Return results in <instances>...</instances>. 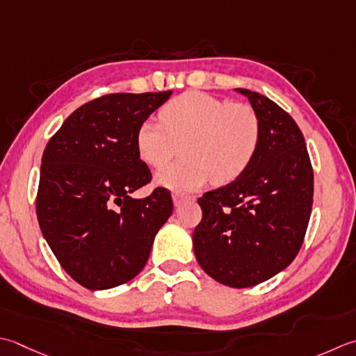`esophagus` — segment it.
Wrapping results in <instances>:
<instances>
[{
  "label": "esophagus",
  "instance_id": "esophagus-1",
  "mask_svg": "<svg viewBox=\"0 0 356 356\" xmlns=\"http://www.w3.org/2000/svg\"><path fill=\"white\" fill-rule=\"evenodd\" d=\"M172 200H174V205L179 207V205H182L184 202L191 200V197L186 196V194H184V193H174L172 194Z\"/></svg>",
  "mask_w": 356,
  "mask_h": 356
}]
</instances>
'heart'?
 I'll return each mask as SVG.
<instances>
[{"label":"heart","instance_id":"b5f03b06","mask_svg":"<svg viewBox=\"0 0 356 356\" xmlns=\"http://www.w3.org/2000/svg\"><path fill=\"white\" fill-rule=\"evenodd\" d=\"M160 121L138 124L136 148L143 162L163 168L176 156L184 160L160 171L156 182L174 191H196L211 179L228 185L239 179L254 160L261 145L262 124L247 103L188 90L160 109Z\"/></svg>","mask_w":356,"mask_h":356}]
</instances>
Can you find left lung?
Instances as JSON below:
<instances>
[{
    "label": "left lung",
    "instance_id": "8db88e82",
    "mask_svg": "<svg viewBox=\"0 0 356 356\" xmlns=\"http://www.w3.org/2000/svg\"><path fill=\"white\" fill-rule=\"evenodd\" d=\"M261 118L262 137L248 170L197 202L193 233L199 266L220 284L253 287L289 267L307 232L313 170L301 129L268 97L236 89Z\"/></svg>",
    "mask_w": 356,
    "mask_h": 356
}]
</instances>
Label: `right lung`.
<instances>
[{"mask_svg": "<svg viewBox=\"0 0 356 356\" xmlns=\"http://www.w3.org/2000/svg\"><path fill=\"white\" fill-rule=\"evenodd\" d=\"M171 90L108 94L69 115L41 159L37 218L66 273L89 290L131 281L172 213L168 190L131 193L151 182L136 148V132Z\"/></svg>", "mask_w": 356, "mask_h": 356, "instance_id": "add662e5", "label": "right lung"}]
</instances>
